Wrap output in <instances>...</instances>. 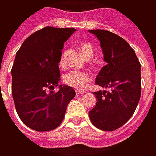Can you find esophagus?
Masks as SVG:
<instances>
[{
  "instance_id": "1",
  "label": "esophagus",
  "mask_w": 156,
  "mask_h": 156,
  "mask_svg": "<svg viewBox=\"0 0 156 156\" xmlns=\"http://www.w3.org/2000/svg\"><path fill=\"white\" fill-rule=\"evenodd\" d=\"M75 93H76V96H81L82 94H84L85 93V91H83V90H76L75 91Z\"/></svg>"
}]
</instances>
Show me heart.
<instances>
[{
    "label": "heart",
    "mask_w": 156,
    "mask_h": 156,
    "mask_svg": "<svg viewBox=\"0 0 156 156\" xmlns=\"http://www.w3.org/2000/svg\"><path fill=\"white\" fill-rule=\"evenodd\" d=\"M82 53L87 57L90 54H93V48L90 43H82L79 45ZM63 65V58L60 57L59 66ZM91 82V75L85 71H71L64 76V82L66 85L73 87L77 90H84L87 85Z\"/></svg>",
    "instance_id": "b5f03b06"
}]
</instances>
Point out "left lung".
<instances>
[{"label": "left lung", "mask_w": 156, "mask_h": 156, "mask_svg": "<svg viewBox=\"0 0 156 156\" xmlns=\"http://www.w3.org/2000/svg\"><path fill=\"white\" fill-rule=\"evenodd\" d=\"M100 41L107 65L102 67L96 84L110 91L94 92L97 105L90 111L91 123L103 131H114L131 119L141 93L140 63L134 50L121 37L109 30H90Z\"/></svg>", "instance_id": "1"}]
</instances>
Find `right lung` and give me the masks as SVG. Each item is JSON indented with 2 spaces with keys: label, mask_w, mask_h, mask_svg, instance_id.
I'll use <instances>...</instances> for the list:
<instances>
[{
  "label": "right lung",
  "mask_w": 156,
  "mask_h": 156,
  "mask_svg": "<svg viewBox=\"0 0 156 156\" xmlns=\"http://www.w3.org/2000/svg\"><path fill=\"white\" fill-rule=\"evenodd\" d=\"M74 28L44 27L27 37L12 66V96L16 112L28 127L37 132L57 128L75 91L59 85L58 63L64 43Z\"/></svg>",
  "instance_id": "add662e5"
}]
</instances>
